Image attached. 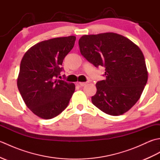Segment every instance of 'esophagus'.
<instances>
[{
    "label": "esophagus",
    "instance_id": "obj_1",
    "mask_svg": "<svg viewBox=\"0 0 160 160\" xmlns=\"http://www.w3.org/2000/svg\"><path fill=\"white\" fill-rule=\"evenodd\" d=\"M87 83L88 82H78L77 84H78V85H79L80 87H84V86H85Z\"/></svg>",
    "mask_w": 160,
    "mask_h": 160
}]
</instances>
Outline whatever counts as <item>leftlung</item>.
I'll use <instances>...</instances> for the list:
<instances>
[{
  "instance_id": "1",
  "label": "left lung",
  "mask_w": 160,
  "mask_h": 160,
  "mask_svg": "<svg viewBox=\"0 0 160 160\" xmlns=\"http://www.w3.org/2000/svg\"><path fill=\"white\" fill-rule=\"evenodd\" d=\"M82 55L96 67H104L106 79L96 84L92 103L104 113L120 115L140 99L148 80L144 56L126 37L108 32L80 38Z\"/></svg>"
}]
</instances>
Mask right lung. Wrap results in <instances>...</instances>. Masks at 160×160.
Returning a JSON list of instances; mask_svg holds the SVG:
<instances>
[{"instance_id": "right-lung-1", "label": "right lung", "mask_w": 160, "mask_h": 160, "mask_svg": "<svg viewBox=\"0 0 160 160\" xmlns=\"http://www.w3.org/2000/svg\"><path fill=\"white\" fill-rule=\"evenodd\" d=\"M76 38L70 36L44 40L32 47L22 57L17 85L27 107L40 118L52 119L62 113L74 93L73 83L58 77Z\"/></svg>"}]
</instances>
